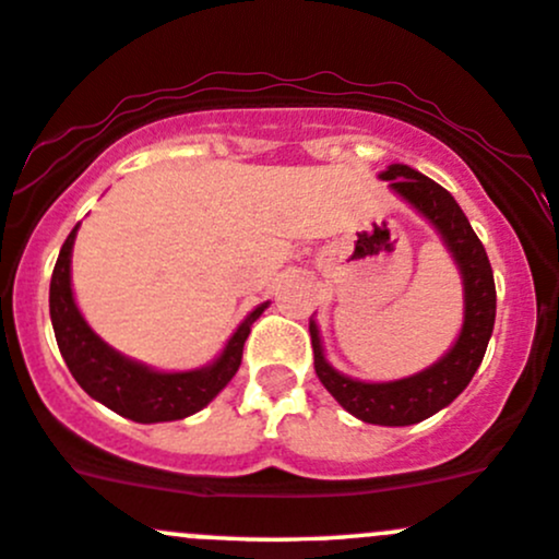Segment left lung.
Masks as SVG:
<instances>
[{"label":"left lung","instance_id":"left-lung-1","mask_svg":"<svg viewBox=\"0 0 559 559\" xmlns=\"http://www.w3.org/2000/svg\"><path fill=\"white\" fill-rule=\"evenodd\" d=\"M379 177L388 180L390 188L441 234L447 250L452 252L454 263L463 274L465 309L457 342L439 364L414 373V377L395 379V382H360V379L344 377L328 364L314 320H309V333H312L314 371L328 393L364 423L399 428V425L423 423L430 414L450 406L468 388L492 336L495 280L485 245L474 234L468 217L450 191H444L439 182L419 175L406 164L388 166Z\"/></svg>","mask_w":559,"mask_h":559}]
</instances>
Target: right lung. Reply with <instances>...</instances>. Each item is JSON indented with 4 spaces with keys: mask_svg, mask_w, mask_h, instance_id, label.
Wrapping results in <instances>:
<instances>
[{
    "mask_svg": "<svg viewBox=\"0 0 559 559\" xmlns=\"http://www.w3.org/2000/svg\"><path fill=\"white\" fill-rule=\"evenodd\" d=\"M78 228L80 223L61 245L59 261H56L53 277H50V322H53L61 358L72 377L91 399L112 408L120 417H129L142 425L171 423V419L201 412L239 371L241 349L250 336V325L261 318L269 301L247 314L234 336L228 338L221 358L212 360L210 366L193 368V371H155L151 366L115 353L107 342H102L91 331V325L80 314L72 293V274H69Z\"/></svg>",
    "mask_w": 559,
    "mask_h": 559,
    "instance_id": "1",
    "label": "right lung"
}]
</instances>
